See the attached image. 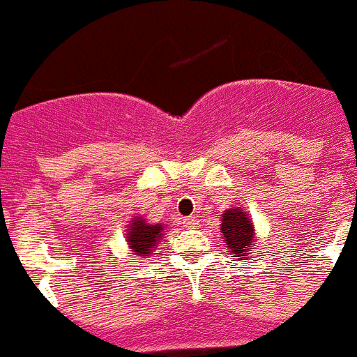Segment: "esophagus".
I'll return each instance as SVG.
<instances>
[{
    "mask_svg": "<svg viewBox=\"0 0 357 357\" xmlns=\"http://www.w3.org/2000/svg\"><path fill=\"white\" fill-rule=\"evenodd\" d=\"M182 223H184V227H197L198 225V220L195 216H188L182 220Z\"/></svg>",
    "mask_w": 357,
    "mask_h": 357,
    "instance_id": "obj_1",
    "label": "esophagus"
}]
</instances>
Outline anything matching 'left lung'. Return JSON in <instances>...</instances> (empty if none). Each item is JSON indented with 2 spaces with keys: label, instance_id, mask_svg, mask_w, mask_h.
Here are the masks:
<instances>
[{
  "label": "left lung",
  "instance_id": "left-lung-1",
  "mask_svg": "<svg viewBox=\"0 0 357 357\" xmlns=\"http://www.w3.org/2000/svg\"><path fill=\"white\" fill-rule=\"evenodd\" d=\"M220 232L230 255L236 261L248 263L252 254H255V227L250 214L241 207H230L222 214Z\"/></svg>",
  "mask_w": 357,
  "mask_h": 357
}]
</instances>
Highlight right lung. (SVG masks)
I'll return each mask as SVG.
<instances>
[{"label": "right lung", "mask_w": 357, "mask_h": 357, "mask_svg": "<svg viewBox=\"0 0 357 357\" xmlns=\"http://www.w3.org/2000/svg\"><path fill=\"white\" fill-rule=\"evenodd\" d=\"M162 223H148L143 216H134L127 225V245L135 257H150L162 239Z\"/></svg>", "instance_id": "right-lung-1"}]
</instances>
